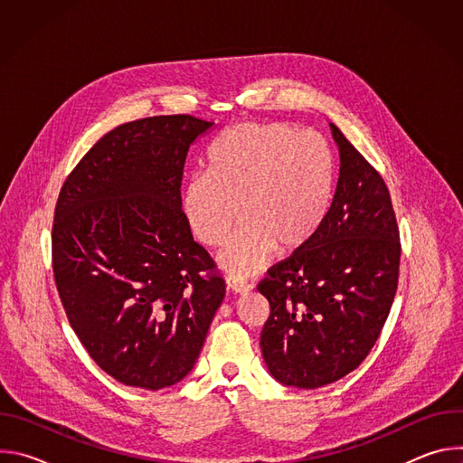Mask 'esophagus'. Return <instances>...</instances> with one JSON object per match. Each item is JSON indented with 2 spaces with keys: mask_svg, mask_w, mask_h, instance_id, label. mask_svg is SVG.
<instances>
[{
  "mask_svg": "<svg viewBox=\"0 0 463 463\" xmlns=\"http://www.w3.org/2000/svg\"><path fill=\"white\" fill-rule=\"evenodd\" d=\"M227 289L229 291H232V293H249L250 289H252V286L250 284H247V282H243V280H240V279H232V277H229L227 279Z\"/></svg>",
  "mask_w": 463,
  "mask_h": 463,
  "instance_id": "34e87169",
  "label": "esophagus"
}]
</instances>
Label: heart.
I'll list each match as a JSON object with an SVG mask.
<instances>
[{
    "label": "heart",
    "instance_id": "obj_1",
    "mask_svg": "<svg viewBox=\"0 0 463 463\" xmlns=\"http://www.w3.org/2000/svg\"><path fill=\"white\" fill-rule=\"evenodd\" d=\"M335 190V157L315 131L289 122H241L213 143L207 174L188 179L181 209L192 234L223 247L238 222L243 227L223 254L240 277L268 266L275 249L289 254L322 227Z\"/></svg>",
    "mask_w": 463,
    "mask_h": 463
}]
</instances>
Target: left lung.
Segmentation results:
<instances>
[{
	"mask_svg": "<svg viewBox=\"0 0 463 463\" xmlns=\"http://www.w3.org/2000/svg\"><path fill=\"white\" fill-rule=\"evenodd\" d=\"M332 126L341 168L315 238L275 263L258 291L269 300L260 348L284 384L318 388L370 354L400 280L402 241L381 174Z\"/></svg>",
	"mask_w": 463,
	"mask_h": 463,
	"instance_id": "obj_1",
	"label": "left lung"
}]
</instances>
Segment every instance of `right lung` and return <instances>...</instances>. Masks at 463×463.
<instances>
[{"label":"right lung","instance_id":"add662e5","mask_svg":"<svg viewBox=\"0 0 463 463\" xmlns=\"http://www.w3.org/2000/svg\"><path fill=\"white\" fill-rule=\"evenodd\" d=\"M209 128L192 115L120 124L58 194L51 245L61 306L91 359L128 386L181 381L225 297L181 211L186 152Z\"/></svg>","mask_w":463,"mask_h":463}]
</instances>
